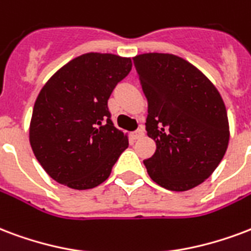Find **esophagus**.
Segmentation results:
<instances>
[{"label": "esophagus", "instance_id": "1", "mask_svg": "<svg viewBox=\"0 0 251 251\" xmlns=\"http://www.w3.org/2000/svg\"><path fill=\"white\" fill-rule=\"evenodd\" d=\"M143 136H144V127H139L135 132L131 133V137L133 140H137V139H140Z\"/></svg>", "mask_w": 251, "mask_h": 251}]
</instances>
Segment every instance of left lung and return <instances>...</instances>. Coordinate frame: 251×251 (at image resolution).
Wrapping results in <instances>:
<instances>
[{"label": "left lung", "mask_w": 251, "mask_h": 251, "mask_svg": "<svg viewBox=\"0 0 251 251\" xmlns=\"http://www.w3.org/2000/svg\"><path fill=\"white\" fill-rule=\"evenodd\" d=\"M148 100L146 129L156 152L144 160L156 184L184 192L208 178L227 148L229 122L217 88L199 69L172 54L133 58Z\"/></svg>", "instance_id": "1"}]
</instances>
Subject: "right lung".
Returning <instances> with one entry per match:
<instances>
[{
    "mask_svg": "<svg viewBox=\"0 0 251 251\" xmlns=\"http://www.w3.org/2000/svg\"><path fill=\"white\" fill-rule=\"evenodd\" d=\"M131 69V58L88 52L43 86L30 122V146L55 181L83 190L108 178L128 137L114 126L107 103Z\"/></svg>",
    "mask_w": 251,
    "mask_h": 251,
    "instance_id": "obj_1",
    "label": "right lung"
}]
</instances>
